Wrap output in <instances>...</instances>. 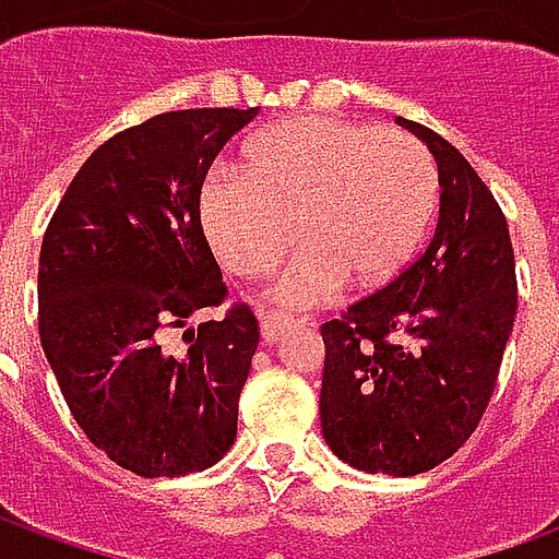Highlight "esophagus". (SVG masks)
<instances>
[{
  "label": "esophagus",
  "instance_id": "obj_1",
  "mask_svg": "<svg viewBox=\"0 0 559 559\" xmlns=\"http://www.w3.org/2000/svg\"><path fill=\"white\" fill-rule=\"evenodd\" d=\"M296 326V320L287 314H278V311H260V335L266 344L278 341L287 329Z\"/></svg>",
  "mask_w": 559,
  "mask_h": 559
}]
</instances>
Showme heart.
Segmentation results:
<instances>
[{"label": "heart", "instance_id": "obj_1", "mask_svg": "<svg viewBox=\"0 0 559 559\" xmlns=\"http://www.w3.org/2000/svg\"><path fill=\"white\" fill-rule=\"evenodd\" d=\"M437 197V164L413 134L302 116L248 140L242 173L206 176L197 212L215 257L239 278L266 275L296 236L302 251L272 296L314 305L344 281L377 290L395 278L428 233Z\"/></svg>", "mask_w": 559, "mask_h": 559}]
</instances>
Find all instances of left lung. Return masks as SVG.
<instances>
[{
  "label": "left lung",
  "mask_w": 559,
  "mask_h": 559,
  "mask_svg": "<svg viewBox=\"0 0 559 559\" xmlns=\"http://www.w3.org/2000/svg\"><path fill=\"white\" fill-rule=\"evenodd\" d=\"M399 126L437 160L440 221L399 278L320 326V425L344 464L416 476L455 455L488 411L518 281L509 224L479 173L431 128Z\"/></svg>",
  "instance_id": "1"
}]
</instances>
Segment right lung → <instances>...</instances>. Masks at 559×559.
Here are the masks:
<instances>
[{
  "mask_svg": "<svg viewBox=\"0 0 559 559\" xmlns=\"http://www.w3.org/2000/svg\"><path fill=\"white\" fill-rule=\"evenodd\" d=\"M260 107L152 116L92 152L47 224L38 332L83 433L146 479L188 476L230 452L260 341L254 311L166 332L224 302L197 197L212 160Z\"/></svg>",
  "mask_w": 559,
  "mask_h": 559,
  "instance_id": "1",
  "label": "right lung"
}]
</instances>
